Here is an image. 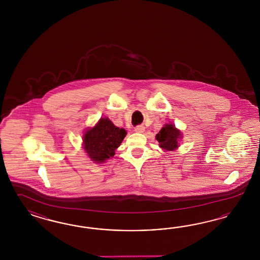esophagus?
Returning <instances> with one entry per match:
<instances>
[{
    "instance_id": "esophagus-1",
    "label": "esophagus",
    "mask_w": 260,
    "mask_h": 260,
    "mask_svg": "<svg viewBox=\"0 0 260 260\" xmlns=\"http://www.w3.org/2000/svg\"><path fill=\"white\" fill-rule=\"evenodd\" d=\"M134 131H135L136 133H139V134H141V133H143V132L145 131V126H142V125L136 126H135V128H134Z\"/></svg>"
}]
</instances>
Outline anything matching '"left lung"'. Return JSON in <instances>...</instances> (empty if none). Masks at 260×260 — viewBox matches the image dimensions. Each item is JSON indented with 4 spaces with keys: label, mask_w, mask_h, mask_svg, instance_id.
Listing matches in <instances>:
<instances>
[{
    "label": "left lung",
    "mask_w": 260,
    "mask_h": 260,
    "mask_svg": "<svg viewBox=\"0 0 260 260\" xmlns=\"http://www.w3.org/2000/svg\"><path fill=\"white\" fill-rule=\"evenodd\" d=\"M180 137V132L172 124H167L156 135L160 147L167 150H175L178 147V139Z\"/></svg>",
    "instance_id": "1"
}]
</instances>
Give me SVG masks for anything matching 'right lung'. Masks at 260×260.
I'll use <instances>...</instances> for the list:
<instances>
[{
    "instance_id": "obj_1",
    "label": "right lung",
    "mask_w": 260,
    "mask_h": 260,
    "mask_svg": "<svg viewBox=\"0 0 260 260\" xmlns=\"http://www.w3.org/2000/svg\"><path fill=\"white\" fill-rule=\"evenodd\" d=\"M126 131L115 126L108 118L99 123L84 135V147L88 156L97 163L112 157L126 136Z\"/></svg>"
}]
</instances>
